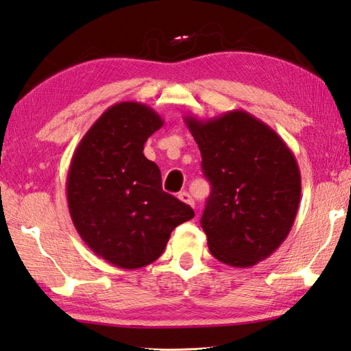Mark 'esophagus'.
<instances>
[{"instance_id": "esophagus-1", "label": "esophagus", "mask_w": 351, "mask_h": 351, "mask_svg": "<svg viewBox=\"0 0 351 351\" xmlns=\"http://www.w3.org/2000/svg\"><path fill=\"white\" fill-rule=\"evenodd\" d=\"M178 198H180V200H182L183 203L189 204V206H194V198L191 197L188 193H184V191H183V193L178 194Z\"/></svg>"}]
</instances>
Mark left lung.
<instances>
[{
	"label": "left lung",
	"mask_w": 351,
	"mask_h": 351,
	"mask_svg": "<svg viewBox=\"0 0 351 351\" xmlns=\"http://www.w3.org/2000/svg\"><path fill=\"white\" fill-rule=\"evenodd\" d=\"M184 123L202 153L213 184L202 217L218 261L250 267L286 240L301 197L298 163L276 131L244 110Z\"/></svg>",
	"instance_id": "8db88e82"
}]
</instances>
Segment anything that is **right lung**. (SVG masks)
I'll return each instance as SVG.
<instances>
[{
  "label": "right lung",
  "instance_id": "add662e5",
  "mask_svg": "<svg viewBox=\"0 0 351 351\" xmlns=\"http://www.w3.org/2000/svg\"><path fill=\"white\" fill-rule=\"evenodd\" d=\"M163 119L148 105L119 102L79 142L67 174L71 221L84 243L121 269H141L163 254L169 235L194 217L162 189V174L143 145Z\"/></svg>",
  "mask_w": 351,
  "mask_h": 351
}]
</instances>
